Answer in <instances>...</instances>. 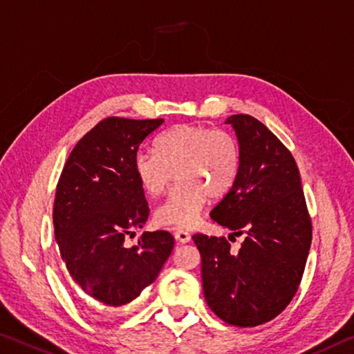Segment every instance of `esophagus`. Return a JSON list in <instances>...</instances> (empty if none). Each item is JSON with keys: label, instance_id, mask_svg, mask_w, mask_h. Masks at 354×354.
<instances>
[{"label": "esophagus", "instance_id": "esophagus-1", "mask_svg": "<svg viewBox=\"0 0 354 354\" xmlns=\"http://www.w3.org/2000/svg\"><path fill=\"white\" fill-rule=\"evenodd\" d=\"M173 234H175L176 241H179V243H183V244H186L190 241V234H189V232H186V230L176 228L175 232H173Z\"/></svg>", "mask_w": 354, "mask_h": 354}]
</instances>
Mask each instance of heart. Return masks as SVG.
Instances as JSON below:
<instances>
[{"instance_id":"heart-1","label":"heart","mask_w":354,"mask_h":354,"mask_svg":"<svg viewBox=\"0 0 354 354\" xmlns=\"http://www.w3.org/2000/svg\"><path fill=\"white\" fill-rule=\"evenodd\" d=\"M239 145L222 129L179 124L154 140V154L138 151L132 170L140 189L157 197L176 173L178 184L154 212L162 227L187 228L198 222L209 198L230 192L239 171Z\"/></svg>"}]
</instances>
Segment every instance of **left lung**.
Masks as SVG:
<instances>
[{"label":"left lung","instance_id":"obj_1","mask_svg":"<svg viewBox=\"0 0 354 354\" xmlns=\"http://www.w3.org/2000/svg\"><path fill=\"white\" fill-rule=\"evenodd\" d=\"M225 124L236 133L239 171L209 216L245 238L238 252L225 238L192 239L207 306L225 323L252 328L276 318L298 291L312 222L298 165L282 142L254 116L233 115Z\"/></svg>","mask_w":354,"mask_h":354}]
</instances>
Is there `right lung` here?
<instances>
[{
  "instance_id": "right-lung-1",
  "label": "right lung",
  "mask_w": 354,
  "mask_h": 354,
  "mask_svg": "<svg viewBox=\"0 0 354 354\" xmlns=\"http://www.w3.org/2000/svg\"><path fill=\"white\" fill-rule=\"evenodd\" d=\"M164 120L106 118L75 145L56 186L55 238L67 272L91 298L120 307L159 276L175 238L145 232L127 249V234L143 228L149 207L132 170L140 143Z\"/></svg>"
}]
</instances>
